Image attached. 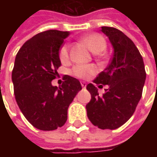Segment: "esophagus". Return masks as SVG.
I'll return each mask as SVG.
<instances>
[{
  "instance_id": "obj_1",
  "label": "esophagus",
  "mask_w": 157,
  "mask_h": 157,
  "mask_svg": "<svg viewBox=\"0 0 157 157\" xmlns=\"http://www.w3.org/2000/svg\"><path fill=\"white\" fill-rule=\"evenodd\" d=\"M81 85H82V86L83 88H85L86 86V83L85 82H81Z\"/></svg>"
}]
</instances>
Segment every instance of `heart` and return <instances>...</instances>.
<instances>
[{
	"mask_svg": "<svg viewBox=\"0 0 157 157\" xmlns=\"http://www.w3.org/2000/svg\"><path fill=\"white\" fill-rule=\"evenodd\" d=\"M82 41L85 43L89 49L93 53H100L106 47L105 39L98 33H92L85 36ZM59 59L62 63H67L70 59L69 45L67 44L59 49ZM97 72V68L93 65H76L71 69V75L81 79H87Z\"/></svg>",
	"mask_w": 157,
	"mask_h": 157,
	"instance_id": "heart-1",
	"label": "heart"
}]
</instances>
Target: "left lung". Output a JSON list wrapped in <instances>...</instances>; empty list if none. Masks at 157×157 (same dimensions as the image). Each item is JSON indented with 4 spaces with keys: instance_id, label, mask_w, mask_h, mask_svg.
I'll return each mask as SVG.
<instances>
[{
    "instance_id": "left-lung-1",
    "label": "left lung",
    "mask_w": 157,
    "mask_h": 157,
    "mask_svg": "<svg viewBox=\"0 0 157 157\" xmlns=\"http://www.w3.org/2000/svg\"><path fill=\"white\" fill-rule=\"evenodd\" d=\"M113 48L108 67L96 77L93 83L109 85L100 96L94 84L86 89L92 99L86 104L89 120L102 129H115L125 124L135 113L141 98L146 73L140 53L134 42L120 30L102 27Z\"/></svg>"
}]
</instances>
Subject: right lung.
I'll return each mask as SVG.
<instances>
[{"label":"right lung","mask_w":157,"mask_h":157,"mask_svg":"<svg viewBox=\"0 0 157 157\" xmlns=\"http://www.w3.org/2000/svg\"><path fill=\"white\" fill-rule=\"evenodd\" d=\"M69 32L48 30L29 39L17 54L12 80L19 109L27 120L40 130L62 127L67 110L82 90L76 78L65 75L59 86L51 82L61 65L59 52Z\"/></svg>","instance_id":"add662e5"}]
</instances>
